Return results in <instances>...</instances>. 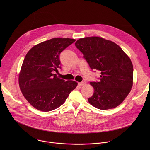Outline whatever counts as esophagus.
<instances>
[{
	"instance_id": "1",
	"label": "esophagus",
	"mask_w": 150,
	"mask_h": 150,
	"mask_svg": "<svg viewBox=\"0 0 150 150\" xmlns=\"http://www.w3.org/2000/svg\"><path fill=\"white\" fill-rule=\"evenodd\" d=\"M85 84H86L85 82H81V83H79L78 84V85L80 86H84Z\"/></svg>"
}]
</instances>
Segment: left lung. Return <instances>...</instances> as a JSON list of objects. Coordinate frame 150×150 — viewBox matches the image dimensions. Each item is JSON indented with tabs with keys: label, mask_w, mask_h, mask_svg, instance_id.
<instances>
[{
	"label": "left lung",
	"mask_w": 150,
	"mask_h": 150,
	"mask_svg": "<svg viewBox=\"0 0 150 150\" xmlns=\"http://www.w3.org/2000/svg\"><path fill=\"white\" fill-rule=\"evenodd\" d=\"M76 47L83 54L91 69L100 71L98 82H91L93 95L89 103L105 110L119 106L128 95L133 86V67L122 48L100 37L79 39Z\"/></svg>",
	"instance_id": "1"
}]
</instances>
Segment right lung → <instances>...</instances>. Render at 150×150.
Instances as JSON below:
<instances>
[{"label": "right lung", "mask_w": 150, "mask_h": 150, "mask_svg": "<svg viewBox=\"0 0 150 150\" xmlns=\"http://www.w3.org/2000/svg\"><path fill=\"white\" fill-rule=\"evenodd\" d=\"M75 41L51 39L35 45L26 54L19 74V86L25 98L35 108L42 111L57 108L76 88L77 82L64 81L53 74L61 68V52Z\"/></svg>", "instance_id": "right-lung-1"}]
</instances>
